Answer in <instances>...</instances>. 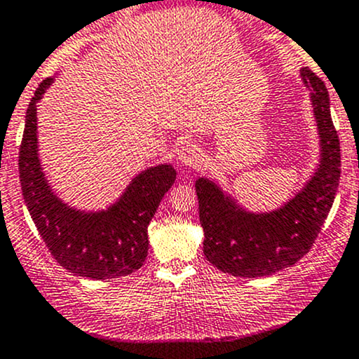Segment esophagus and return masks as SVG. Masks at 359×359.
Wrapping results in <instances>:
<instances>
[{
  "instance_id": "34e87169",
  "label": "esophagus",
  "mask_w": 359,
  "mask_h": 359,
  "mask_svg": "<svg viewBox=\"0 0 359 359\" xmlns=\"http://www.w3.org/2000/svg\"><path fill=\"white\" fill-rule=\"evenodd\" d=\"M178 161L181 165H200L198 149L194 144H184L178 150Z\"/></svg>"
}]
</instances>
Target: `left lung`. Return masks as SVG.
Returning a JSON list of instances; mask_svg holds the SVG:
<instances>
[{"label":"left lung","instance_id":"obj_1","mask_svg":"<svg viewBox=\"0 0 359 359\" xmlns=\"http://www.w3.org/2000/svg\"><path fill=\"white\" fill-rule=\"evenodd\" d=\"M320 137V164L310 181L279 209L245 210L214 181L198 178L203 255L219 271L236 277H264L294 265L318 236L341 178V145L330 116L329 92L313 72L303 68Z\"/></svg>","mask_w":359,"mask_h":359}]
</instances>
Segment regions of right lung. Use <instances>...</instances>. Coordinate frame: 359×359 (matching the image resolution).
I'll list each match as a JSON object with an SVG mask.
<instances>
[{"mask_svg":"<svg viewBox=\"0 0 359 359\" xmlns=\"http://www.w3.org/2000/svg\"><path fill=\"white\" fill-rule=\"evenodd\" d=\"M53 80L37 87L25 114L18 171L27 209L51 255L68 272L94 280L128 276L147 258L149 222L175 183L176 171L171 164L145 169L106 210L67 205L46 180L37 147V102Z\"/></svg>","mask_w":359,"mask_h":359,"instance_id":"1","label":"right lung"}]
</instances>
